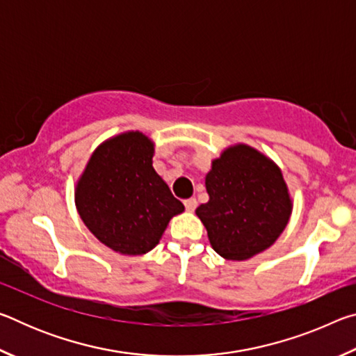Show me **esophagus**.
Listing matches in <instances>:
<instances>
[{
  "label": "esophagus",
  "mask_w": 356,
  "mask_h": 356,
  "mask_svg": "<svg viewBox=\"0 0 356 356\" xmlns=\"http://www.w3.org/2000/svg\"><path fill=\"white\" fill-rule=\"evenodd\" d=\"M184 204H185V209L188 210V212H195V209L197 207V201L195 200V197H190V200H185Z\"/></svg>",
  "instance_id": "esophagus-1"
}]
</instances>
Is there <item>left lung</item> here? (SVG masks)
Here are the masks:
<instances>
[{"instance_id":"left-lung-1","label":"left lung","mask_w":356,"mask_h":356,"mask_svg":"<svg viewBox=\"0 0 356 356\" xmlns=\"http://www.w3.org/2000/svg\"><path fill=\"white\" fill-rule=\"evenodd\" d=\"M209 201L196 209L209 242L227 261H246L272 246L292 213L280 166L248 144H234L212 160Z\"/></svg>"}]
</instances>
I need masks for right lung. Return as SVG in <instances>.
<instances>
[{"label":"right lung","instance_id":"add662e5","mask_svg":"<svg viewBox=\"0 0 356 356\" xmlns=\"http://www.w3.org/2000/svg\"><path fill=\"white\" fill-rule=\"evenodd\" d=\"M155 144L141 131L108 138L75 186V206L99 242L124 256L154 250L184 204L152 166Z\"/></svg>","mask_w":356,"mask_h":356}]
</instances>
